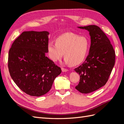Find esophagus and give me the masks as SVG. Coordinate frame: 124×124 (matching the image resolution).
I'll return each instance as SVG.
<instances>
[{"instance_id": "obj_1", "label": "esophagus", "mask_w": 124, "mask_h": 124, "mask_svg": "<svg viewBox=\"0 0 124 124\" xmlns=\"http://www.w3.org/2000/svg\"><path fill=\"white\" fill-rule=\"evenodd\" d=\"M62 72H67V71H68V69H65V68H62Z\"/></svg>"}]
</instances>
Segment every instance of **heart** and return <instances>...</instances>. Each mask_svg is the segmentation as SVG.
<instances>
[{
  "label": "heart",
  "instance_id": "1",
  "mask_svg": "<svg viewBox=\"0 0 124 124\" xmlns=\"http://www.w3.org/2000/svg\"><path fill=\"white\" fill-rule=\"evenodd\" d=\"M89 47V40L84 36H78L72 32H66L58 37L55 43L50 41L47 52L50 58L56 62L64 53L65 63L77 65L84 61Z\"/></svg>",
  "mask_w": 124,
  "mask_h": 124
}]
</instances>
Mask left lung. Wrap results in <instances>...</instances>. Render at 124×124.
Returning a JSON list of instances; mask_svg holds the SVG:
<instances>
[{"label":"left lung","mask_w":124,"mask_h":124,"mask_svg":"<svg viewBox=\"0 0 124 124\" xmlns=\"http://www.w3.org/2000/svg\"><path fill=\"white\" fill-rule=\"evenodd\" d=\"M78 27L87 30L91 37L88 55L81 66L74 69L80 76L76 89L81 93H88L106 84L115 65V54L109 39L98 26Z\"/></svg>","instance_id":"1"}]
</instances>
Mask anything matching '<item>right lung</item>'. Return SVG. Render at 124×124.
Segmentation results:
<instances>
[{
  "instance_id": "right-lung-1",
  "label": "right lung",
  "mask_w": 124,
  "mask_h": 124,
  "mask_svg": "<svg viewBox=\"0 0 124 124\" xmlns=\"http://www.w3.org/2000/svg\"><path fill=\"white\" fill-rule=\"evenodd\" d=\"M49 34L46 31H24L9 51L10 76L18 87L30 96L46 94L62 72L61 68L46 56Z\"/></svg>"
}]
</instances>
